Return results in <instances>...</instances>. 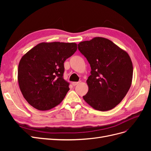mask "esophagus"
Returning <instances> with one entry per match:
<instances>
[{
	"mask_svg": "<svg viewBox=\"0 0 151 151\" xmlns=\"http://www.w3.org/2000/svg\"><path fill=\"white\" fill-rule=\"evenodd\" d=\"M79 83V82H72V84L74 86H76V85H77Z\"/></svg>",
	"mask_w": 151,
	"mask_h": 151,
	"instance_id": "esophagus-1",
	"label": "esophagus"
}]
</instances>
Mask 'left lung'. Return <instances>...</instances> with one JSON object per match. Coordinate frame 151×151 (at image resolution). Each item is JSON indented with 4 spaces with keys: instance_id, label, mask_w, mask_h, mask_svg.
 Masks as SVG:
<instances>
[{
    "instance_id": "obj_1",
    "label": "left lung",
    "mask_w": 151,
    "mask_h": 151,
    "mask_svg": "<svg viewBox=\"0 0 151 151\" xmlns=\"http://www.w3.org/2000/svg\"><path fill=\"white\" fill-rule=\"evenodd\" d=\"M78 50L91 68L85 101L101 111L115 108L132 84L133 65L129 55L111 41L101 37L79 43Z\"/></svg>"
}]
</instances>
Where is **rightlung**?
Returning a JSON list of instances; mask_svg holds the SVG:
<instances>
[{
    "instance_id": "add662e5",
    "label": "right lung",
    "mask_w": 151,
    "mask_h": 151,
    "mask_svg": "<svg viewBox=\"0 0 151 151\" xmlns=\"http://www.w3.org/2000/svg\"><path fill=\"white\" fill-rule=\"evenodd\" d=\"M76 50L75 43H42L21 58L18 83L24 98L32 106L45 111L62 102L70 84L63 79V63Z\"/></svg>"
}]
</instances>
